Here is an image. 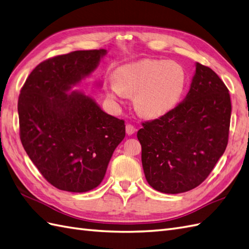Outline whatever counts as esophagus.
Segmentation results:
<instances>
[{"label": "esophagus", "instance_id": "1", "mask_svg": "<svg viewBox=\"0 0 249 249\" xmlns=\"http://www.w3.org/2000/svg\"><path fill=\"white\" fill-rule=\"evenodd\" d=\"M125 129H126V133H127V135H128V136H131L132 133H135V131H136L135 126H133L132 124H129V123L126 124Z\"/></svg>", "mask_w": 249, "mask_h": 249}]
</instances>
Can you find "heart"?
I'll return each mask as SVG.
<instances>
[{
    "label": "heart",
    "mask_w": 249,
    "mask_h": 249,
    "mask_svg": "<svg viewBox=\"0 0 249 249\" xmlns=\"http://www.w3.org/2000/svg\"><path fill=\"white\" fill-rule=\"evenodd\" d=\"M114 82L107 86L110 98L122 99L135 93V106L146 118L167 113L182 99L187 85L185 69L175 61L144 59L125 64L114 71Z\"/></svg>",
    "instance_id": "b5f03b06"
}]
</instances>
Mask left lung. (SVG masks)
<instances>
[{"mask_svg":"<svg viewBox=\"0 0 249 249\" xmlns=\"http://www.w3.org/2000/svg\"><path fill=\"white\" fill-rule=\"evenodd\" d=\"M231 102L212 68L196 63L186 98L160 118L145 121L137 133L149 185L164 194L199 186L228 143Z\"/></svg>","mask_w":249,"mask_h":249,"instance_id":"8db88e82","label":"left lung"}]
</instances>
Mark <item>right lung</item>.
I'll return each mask as SVG.
<instances>
[{
	"mask_svg": "<svg viewBox=\"0 0 249 249\" xmlns=\"http://www.w3.org/2000/svg\"><path fill=\"white\" fill-rule=\"evenodd\" d=\"M105 49L78 50L41 62L25 81L18 101L20 139L48 183L86 193L100 185L125 122L107 114L72 85L98 66Z\"/></svg>",
	"mask_w": 249,
	"mask_h": 249,
	"instance_id": "1",
	"label": "right lung"
}]
</instances>
